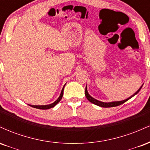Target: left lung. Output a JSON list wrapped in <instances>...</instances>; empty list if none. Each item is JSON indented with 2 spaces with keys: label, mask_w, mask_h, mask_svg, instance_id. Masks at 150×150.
Instances as JSON below:
<instances>
[{
  "label": "left lung",
  "mask_w": 150,
  "mask_h": 150,
  "mask_svg": "<svg viewBox=\"0 0 150 150\" xmlns=\"http://www.w3.org/2000/svg\"><path fill=\"white\" fill-rule=\"evenodd\" d=\"M142 85L141 86V87L140 89H138V90L136 92L135 94H133V95H132L131 97H129L128 99H125V100H123V101H113V102H108V103H106V102H102V101H98L97 99H94V98H92L91 97L90 95L88 94V92H87V87H86L85 88V96L86 97H87V99H88V100L90 101V102L93 103V104L97 105V106H101V107H104V108H107V107H113V106H119V105L123 104V103H125V101H128V99H130V98H132L133 96H135L136 94H137L139 92H140V90L142 88Z\"/></svg>",
  "instance_id": "obj_1"
}]
</instances>
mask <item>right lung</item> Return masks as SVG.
Masks as SVG:
<instances>
[{"label": "right lung", "mask_w": 150, "mask_h": 150, "mask_svg": "<svg viewBox=\"0 0 150 150\" xmlns=\"http://www.w3.org/2000/svg\"><path fill=\"white\" fill-rule=\"evenodd\" d=\"M64 87H65V86H64ZM64 87H63V88L62 89V91H61V95H60V97H58V99H57V100L55 101V102L52 103V104H49V105H44V106H34V105H30V106H32V107H34V108H39V109H49V108H51L53 107V106H56V105L61 100L62 97H63V89H64Z\"/></svg>", "instance_id": "add662e5"}]
</instances>
